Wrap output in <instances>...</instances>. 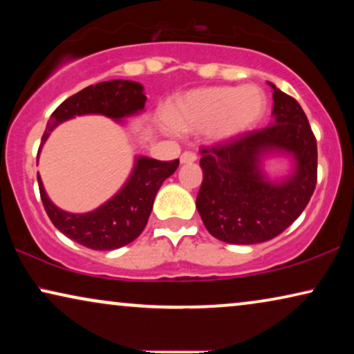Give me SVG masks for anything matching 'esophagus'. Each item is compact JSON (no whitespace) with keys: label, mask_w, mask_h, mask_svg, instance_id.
Returning <instances> with one entry per match:
<instances>
[{"label":"esophagus","mask_w":354,"mask_h":354,"mask_svg":"<svg viewBox=\"0 0 354 354\" xmlns=\"http://www.w3.org/2000/svg\"><path fill=\"white\" fill-rule=\"evenodd\" d=\"M195 161H196V154L195 153H192V151L182 153V156H180L182 164H190V162H195Z\"/></svg>","instance_id":"34e87169"}]
</instances>
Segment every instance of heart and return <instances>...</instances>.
<instances>
[{
    "label": "heart",
    "instance_id": "b5f03b06",
    "mask_svg": "<svg viewBox=\"0 0 354 354\" xmlns=\"http://www.w3.org/2000/svg\"><path fill=\"white\" fill-rule=\"evenodd\" d=\"M268 108L256 85L207 86L188 91L169 106L166 118L178 132H205L214 142H232L251 132Z\"/></svg>",
    "mask_w": 354,
    "mask_h": 354
}]
</instances>
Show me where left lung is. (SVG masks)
<instances>
[{
  "instance_id": "1",
  "label": "left lung",
  "mask_w": 354,
  "mask_h": 354,
  "mask_svg": "<svg viewBox=\"0 0 354 354\" xmlns=\"http://www.w3.org/2000/svg\"><path fill=\"white\" fill-rule=\"evenodd\" d=\"M274 120L256 130L203 148V183L196 196L207 232L234 245L268 241L292 225L311 200L317 182V143L298 101L274 84ZM275 153L292 158L287 178L270 181L263 159Z\"/></svg>"
}]
</instances>
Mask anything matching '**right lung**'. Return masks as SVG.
Returning <instances> with one entry per match:
<instances>
[{"instance_id": "1", "label": "right lung", "mask_w": 354, "mask_h": 354, "mask_svg": "<svg viewBox=\"0 0 354 354\" xmlns=\"http://www.w3.org/2000/svg\"><path fill=\"white\" fill-rule=\"evenodd\" d=\"M145 101L147 96L143 95V85L138 82L109 80L86 86L62 101L51 114L41 137L38 156L50 133L66 120L74 119L75 115L101 114L122 124L125 118L143 113ZM177 167L178 159L158 161L153 158L137 156L122 188L104 205L84 214H74L57 207L46 195L38 172L37 178L43 206L56 229L86 248L109 251L132 243L142 234L151 214L158 190Z\"/></svg>"}]
</instances>
